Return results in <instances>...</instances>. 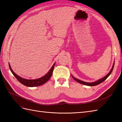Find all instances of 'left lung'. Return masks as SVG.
Listing matches in <instances>:
<instances>
[{
  "label": "left lung",
  "mask_w": 122,
  "mask_h": 122,
  "mask_svg": "<svg viewBox=\"0 0 122 122\" xmlns=\"http://www.w3.org/2000/svg\"><path fill=\"white\" fill-rule=\"evenodd\" d=\"M114 64H113V66H112V69H111V70L110 71V72H109V73H108L107 75V76H104V77H103V78L101 79H100V80H97V81H95V82H92V83H87V82H84V81H81V80H79V79H76V77H74V76H72V77H73V79L74 80H76V81H77V82L80 83L82 84H84V85H87V86H95V85H98V84H99L103 82V81H104L106 79H107L108 76H109L111 74V73H112V71H113V68H114Z\"/></svg>",
  "instance_id": "8db88e82"
}]
</instances>
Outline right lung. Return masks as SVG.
<instances>
[{"mask_svg": "<svg viewBox=\"0 0 122 122\" xmlns=\"http://www.w3.org/2000/svg\"><path fill=\"white\" fill-rule=\"evenodd\" d=\"M55 63H54L53 65V66H52V68L50 70V71L48 72V73L47 74H46L45 76H43V77H41V78H39L38 79H36V80H27V79L22 78V77L18 76V75H17L14 71H12L11 67H10V64L9 65V66L10 71H11L12 73L14 74V76L15 77V78L18 80V81L21 83L23 85H25V86H29V87H34V86H40V85H42L44 83H46L49 79H50L52 74V72L53 71L54 66H55Z\"/></svg>", "mask_w": 122, "mask_h": 122, "instance_id": "obj_1", "label": "right lung"}]
</instances>
